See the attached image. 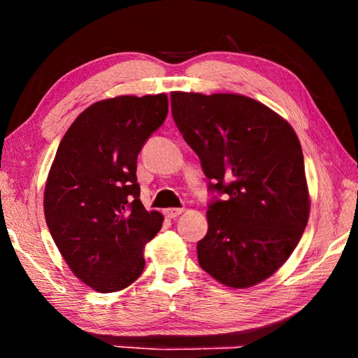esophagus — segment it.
Masks as SVG:
<instances>
[{
    "instance_id": "34e87169",
    "label": "esophagus",
    "mask_w": 358,
    "mask_h": 358,
    "mask_svg": "<svg viewBox=\"0 0 358 358\" xmlns=\"http://www.w3.org/2000/svg\"><path fill=\"white\" fill-rule=\"evenodd\" d=\"M183 213V208H166L164 210V216L169 217V220H173V217L180 216Z\"/></svg>"
}]
</instances>
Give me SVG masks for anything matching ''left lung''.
<instances>
[{"instance_id":"obj_1","label":"left lung","mask_w":358,"mask_h":358,"mask_svg":"<svg viewBox=\"0 0 358 358\" xmlns=\"http://www.w3.org/2000/svg\"><path fill=\"white\" fill-rule=\"evenodd\" d=\"M171 102L216 194L199 265L229 287L254 286L289 259L310 216L299 137L280 115L241 94L175 92Z\"/></svg>"}]
</instances>
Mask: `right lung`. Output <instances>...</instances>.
<instances>
[{"instance_id":"1","label":"right lung","mask_w":358,"mask_h":358,"mask_svg":"<svg viewBox=\"0 0 358 358\" xmlns=\"http://www.w3.org/2000/svg\"><path fill=\"white\" fill-rule=\"evenodd\" d=\"M167 112L166 94L99 101L59 142L45 185V221L69 268L98 292H117L142 275L143 246L162 227V215L141 202L136 171Z\"/></svg>"}]
</instances>
